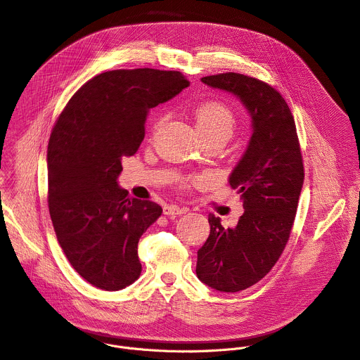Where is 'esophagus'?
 Returning a JSON list of instances; mask_svg holds the SVG:
<instances>
[{"label": "esophagus", "instance_id": "34e87169", "mask_svg": "<svg viewBox=\"0 0 360 360\" xmlns=\"http://www.w3.org/2000/svg\"><path fill=\"white\" fill-rule=\"evenodd\" d=\"M189 210L185 207H179V205H174V203H168L164 207V214L168 217H174V215H182L186 214Z\"/></svg>", "mask_w": 360, "mask_h": 360}]
</instances>
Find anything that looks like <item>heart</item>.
Masks as SVG:
<instances>
[{
  "label": "heart",
  "mask_w": 360,
  "mask_h": 360,
  "mask_svg": "<svg viewBox=\"0 0 360 360\" xmlns=\"http://www.w3.org/2000/svg\"><path fill=\"white\" fill-rule=\"evenodd\" d=\"M196 127L200 135L224 134L229 138L235 127L233 111L221 101H207L195 110Z\"/></svg>",
  "instance_id": "1"
}]
</instances>
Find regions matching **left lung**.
Masks as SVG:
<instances>
[{"instance_id": "obj_1", "label": "left lung", "mask_w": 360, "mask_h": 360, "mask_svg": "<svg viewBox=\"0 0 360 360\" xmlns=\"http://www.w3.org/2000/svg\"><path fill=\"white\" fill-rule=\"evenodd\" d=\"M200 81L236 96L250 117L252 136L228 179L245 212L235 228H224L221 218L210 214L211 232L196 261L199 281L233 293L259 282L283 252L303 186V164L292 112L276 89L236 72Z\"/></svg>"}]
</instances>
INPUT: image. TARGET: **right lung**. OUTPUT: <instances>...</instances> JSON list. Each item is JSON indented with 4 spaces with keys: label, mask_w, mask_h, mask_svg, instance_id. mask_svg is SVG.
Returning <instances> with one entry per match:
<instances>
[{
    "label": "right lung",
    "mask_w": 360,
    "mask_h": 360,
    "mask_svg": "<svg viewBox=\"0 0 360 360\" xmlns=\"http://www.w3.org/2000/svg\"><path fill=\"white\" fill-rule=\"evenodd\" d=\"M189 81L152 68L102 72L68 101L46 152L48 208L72 268L91 285L120 290L141 274L138 242L162 208L118 185L122 160L138 150L150 108Z\"/></svg>",
    "instance_id": "obj_1"
}]
</instances>
